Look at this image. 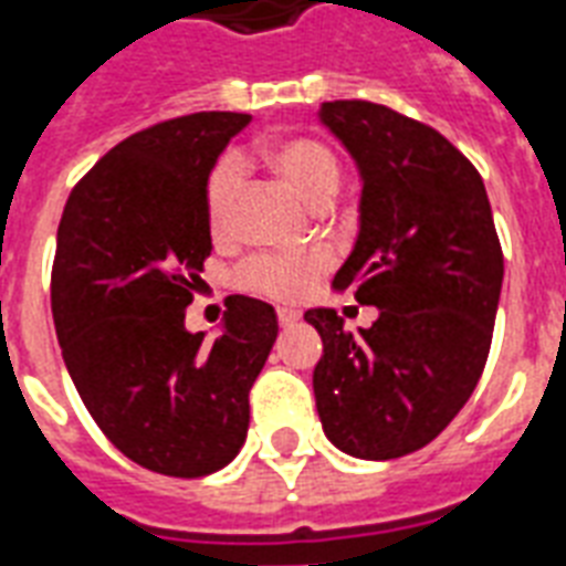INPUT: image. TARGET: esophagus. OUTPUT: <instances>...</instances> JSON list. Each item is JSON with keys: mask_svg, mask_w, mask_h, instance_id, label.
I'll return each instance as SVG.
<instances>
[{"mask_svg": "<svg viewBox=\"0 0 566 566\" xmlns=\"http://www.w3.org/2000/svg\"><path fill=\"white\" fill-rule=\"evenodd\" d=\"M296 321H300V314L291 312V308H279V323H282V326H291V323Z\"/></svg>", "mask_w": 566, "mask_h": 566, "instance_id": "1", "label": "esophagus"}]
</instances>
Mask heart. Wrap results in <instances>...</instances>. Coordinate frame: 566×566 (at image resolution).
<instances>
[{
    "label": "heart",
    "mask_w": 566,
    "mask_h": 566,
    "mask_svg": "<svg viewBox=\"0 0 566 566\" xmlns=\"http://www.w3.org/2000/svg\"><path fill=\"white\" fill-rule=\"evenodd\" d=\"M264 163L275 175L287 180L308 205L326 207L340 187V163L329 145L308 136H293L266 145ZM237 187H240V163L226 157L216 163L207 178V226L213 237L231 231ZM326 254H254L237 273V282L245 291L275 302H300L314 291V284L326 270Z\"/></svg>",
    "instance_id": "b5f03b06"
}]
</instances>
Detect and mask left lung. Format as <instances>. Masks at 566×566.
<instances>
[{
    "mask_svg": "<svg viewBox=\"0 0 566 566\" xmlns=\"http://www.w3.org/2000/svg\"><path fill=\"white\" fill-rule=\"evenodd\" d=\"M321 120L359 163V240L335 273L379 317L359 335L332 308L314 398L335 448L395 460L451 424L484 374L504 254L478 168L421 120L368 101H332Z\"/></svg>",
    "mask_w": 566,
    "mask_h": 566,
    "instance_id": "8db88e82",
    "label": "left lung"
}]
</instances>
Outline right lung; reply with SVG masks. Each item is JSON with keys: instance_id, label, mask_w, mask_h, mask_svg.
Returning a JSON list of instances; mask_svg holds the SVG:
<instances>
[{"instance_id": "1", "label": "right lung", "mask_w": 566, "mask_h": 566, "mask_svg": "<svg viewBox=\"0 0 566 566\" xmlns=\"http://www.w3.org/2000/svg\"><path fill=\"white\" fill-rule=\"evenodd\" d=\"M243 112L159 120L94 163L59 222L53 323L82 403L133 463L201 478L243 448L273 305L228 296L216 338L184 317L210 258L207 178Z\"/></svg>"}]
</instances>
